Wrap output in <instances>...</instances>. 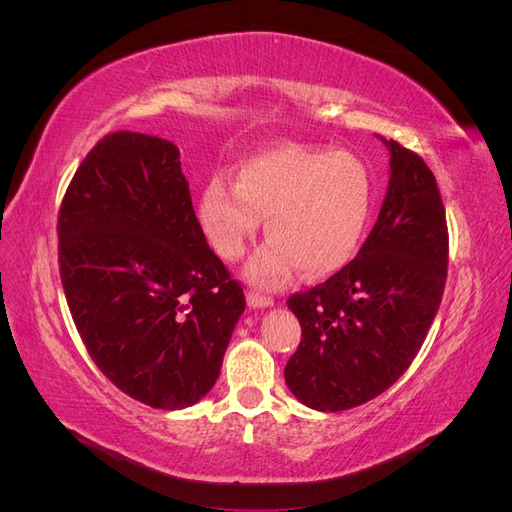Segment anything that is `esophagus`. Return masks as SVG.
Returning <instances> with one entry per match:
<instances>
[{
  "mask_svg": "<svg viewBox=\"0 0 512 512\" xmlns=\"http://www.w3.org/2000/svg\"><path fill=\"white\" fill-rule=\"evenodd\" d=\"M247 303H250V307H271L273 299L269 297V294H260V292L250 290L247 292Z\"/></svg>",
  "mask_w": 512,
  "mask_h": 512,
  "instance_id": "1",
  "label": "esophagus"
}]
</instances>
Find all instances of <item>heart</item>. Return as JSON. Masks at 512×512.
Wrapping results in <instances>:
<instances>
[{
  "label": "heart",
  "mask_w": 512,
  "mask_h": 512,
  "mask_svg": "<svg viewBox=\"0 0 512 512\" xmlns=\"http://www.w3.org/2000/svg\"><path fill=\"white\" fill-rule=\"evenodd\" d=\"M371 211L365 166L346 151L282 143L243 160L235 183L213 177L200 198V224L213 250L239 260L265 218L269 241L245 273L254 284L280 286L292 269L324 277L359 250Z\"/></svg>",
  "instance_id": "obj_1"
}]
</instances>
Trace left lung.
Masks as SVG:
<instances>
[{"label":"left lung","mask_w":512,"mask_h":512,"mask_svg":"<svg viewBox=\"0 0 512 512\" xmlns=\"http://www.w3.org/2000/svg\"><path fill=\"white\" fill-rule=\"evenodd\" d=\"M391 179L359 256L309 290L290 294L301 344L286 363L301 404L339 412L378 397L421 350L444 294L446 211L418 153L384 141Z\"/></svg>","instance_id":"1"}]
</instances>
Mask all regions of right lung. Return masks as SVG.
I'll return each mask as SVG.
<instances>
[{
	"label": "right lung",
	"mask_w": 512,
	"mask_h": 512,
	"mask_svg": "<svg viewBox=\"0 0 512 512\" xmlns=\"http://www.w3.org/2000/svg\"><path fill=\"white\" fill-rule=\"evenodd\" d=\"M57 237L70 314L102 374L151 408L205 397L245 294L205 239L177 145L100 138L61 200Z\"/></svg>",
	"instance_id": "obj_1"
}]
</instances>
